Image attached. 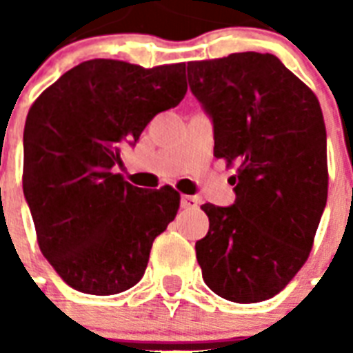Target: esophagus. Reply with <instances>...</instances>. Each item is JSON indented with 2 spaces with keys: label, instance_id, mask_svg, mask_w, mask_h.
<instances>
[{
  "label": "esophagus",
  "instance_id": "34e87169",
  "mask_svg": "<svg viewBox=\"0 0 353 353\" xmlns=\"http://www.w3.org/2000/svg\"><path fill=\"white\" fill-rule=\"evenodd\" d=\"M181 207L183 209H196L198 207V198H194V196H183L181 198Z\"/></svg>",
  "mask_w": 353,
  "mask_h": 353
}]
</instances>
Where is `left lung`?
<instances>
[{"instance_id":"obj_1","label":"left lung","mask_w":353,"mask_h":353,"mask_svg":"<svg viewBox=\"0 0 353 353\" xmlns=\"http://www.w3.org/2000/svg\"><path fill=\"white\" fill-rule=\"evenodd\" d=\"M188 84L214 122V155L238 166L231 207L201 205L205 284L238 304L268 301L306 263L328 198L319 99L273 54L188 62Z\"/></svg>"}]
</instances>
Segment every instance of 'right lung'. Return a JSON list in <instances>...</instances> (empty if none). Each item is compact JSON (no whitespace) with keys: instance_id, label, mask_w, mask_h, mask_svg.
I'll list each match as a JSON object with an SVG mask.
<instances>
[{"instance_id":"add662e5","label":"right lung","mask_w":353,"mask_h":353,"mask_svg":"<svg viewBox=\"0 0 353 353\" xmlns=\"http://www.w3.org/2000/svg\"><path fill=\"white\" fill-rule=\"evenodd\" d=\"M187 93L185 63L141 68L88 60L41 93L23 130V194L40 251L88 295H115L143 279L152 243L179 209V192L133 187L113 166L159 112Z\"/></svg>"}]
</instances>
